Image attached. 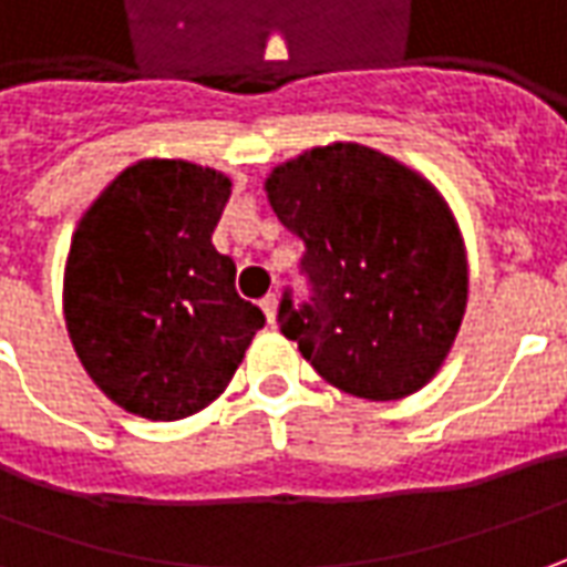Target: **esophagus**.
<instances>
[{
  "label": "esophagus",
  "mask_w": 567,
  "mask_h": 567,
  "mask_svg": "<svg viewBox=\"0 0 567 567\" xmlns=\"http://www.w3.org/2000/svg\"><path fill=\"white\" fill-rule=\"evenodd\" d=\"M264 316H267V322L269 326H276V319H279V298L276 295H269V298H264Z\"/></svg>",
  "instance_id": "34e87169"
}]
</instances>
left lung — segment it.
I'll return each mask as SVG.
<instances>
[{
    "instance_id": "8db88e82",
    "label": "left lung",
    "mask_w": 567,
    "mask_h": 567,
    "mask_svg": "<svg viewBox=\"0 0 567 567\" xmlns=\"http://www.w3.org/2000/svg\"><path fill=\"white\" fill-rule=\"evenodd\" d=\"M267 202L303 238L313 303L282 300L279 329L344 394L403 400L453 350L468 257L453 207L425 173L360 142H329L269 171Z\"/></svg>"
}]
</instances>
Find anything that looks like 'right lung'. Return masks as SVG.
<instances>
[{"label":"right lung","mask_w":567,"mask_h":567,"mask_svg":"<svg viewBox=\"0 0 567 567\" xmlns=\"http://www.w3.org/2000/svg\"><path fill=\"white\" fill-rule=\"evenodd\" d=\"M233 179L145 157L83 210L64 264V326L95 388L152 422L202 413L233 381L264 313L210 241Z\"/></svg>","instance_id":"add662e5"}]
</instances>
